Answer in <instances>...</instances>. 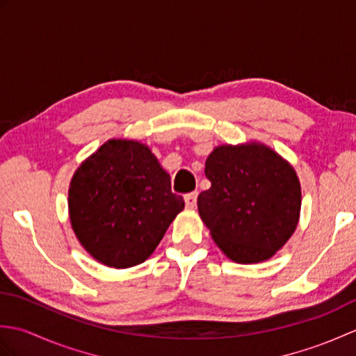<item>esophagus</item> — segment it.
Returning <instances> with one entry per match:
<instances>
[{
  "instance_id": "obj_1",
  "label": "esophagus",
  "mask_w": 356,
  "mask_h": 356,
  "mask_svg": "<svg viewBox=\"0 0 356 356\" xmlns=\"http://www.w3.org/2000/svg\"><path fill=\"white\" fill-rule=\"evenodd\" d=\"M185 203H186V207L188 208H194L195 205H197V193H190V194H186L185 195Z\"/></svg>"
}]
</instances>
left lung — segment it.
<instances>
[{"mask_svg":"<svg viewBox=\"0 0 356 356\" xmlns=\"http://www.w3.org/2000/svg\"><path fill=\"white\" fill-rule=\"evenodd\" d=\"M211 188L197 208L216 245L236 263H260L297 228L301 186L289 162L259 142L216 147L207 159Z\"/></svg>","mask_w":356,"mask_h":356,"instance_id":"obj_1","label":"left lung"}]
</instances>
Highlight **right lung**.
<instances>
[{"label":"right lung","instance_id":"add662e5","mask_svg":"<svg viewBox=\"0 0 356 356\" xmlns=\"http://www.w3.org/2000/svg\"><path fill=\"white\" fill-rule=\"evenodd\" d=\"M184 208L170 174L138 140L105 142L70 182L72 228L86 251L110 268L145 261Z\"/></svg>","mask_w":356,"mask_h":356}]
</instances>
